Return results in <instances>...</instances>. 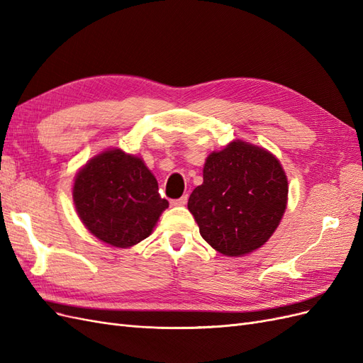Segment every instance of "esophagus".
<instances>
[{"mask_svg":"<svg viewBox=\"0 0 363 363\" xmlns=\"http://www.w3.org/2000/svg\"><path fill=\"white\" fill-rule=\"evenodd\" d=\"M186 203H188V195H183V196H180V199L171 201L172 206H184Z\"/></svg>","mask_w":363,"mask_h":363,"instance_id":"34e87169","label":"esophagus"}]
</instances>
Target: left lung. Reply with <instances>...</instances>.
<instances>
[{
	"label": "left lung",
	"instance_id": "8db88e82",
	"mask_svg": "<svg viewBox=\"0 0 363 363\" xmlns=\"http://www.w3.org/2000/svg\"><path fill=\"white\" fill-rule=\"evenodd\" d=\"M203 184L188 208L206 242L225 256H244L276 232L288 201L280 162L263 148L232 142L206 159Z\"/></svg>",
	"mask_w": 363,
	"mask_h": 363
}]
</instances>
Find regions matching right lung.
<instances>
[{
	"instance_id": "obj_1",
	"label": "right lung",
	"mask_w": 363,
	"mask_h": 363,
	"mask_svg": "<svg viewBox=\"0 0 363 363\" xmlns=\"http://www.w3.org/2000/svg\"><path fill=\"white\" fill-rule=\"evenodd\" d=\"M72 196L86 228L119 248L148 238L169 206L145 163L121 150L104 151L86 163L77 174Z\"/></svg>"
}]
</instances>
